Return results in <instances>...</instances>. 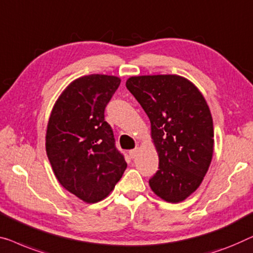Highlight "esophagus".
I'll return each instance as SVG.
<instances>
[{"instance_id": "1", "label": "esophagus", "mask_w": 253, "mask_h": 253, "mask_svg": "<svg viewBox=\"0 0 253 253\" xmlns=\"http://www.w3.org/2000/svg\"><path fill=\"white\" fill-rule=\"evenodd\" d=\"M138 152H139V149H138V148L131 149V151L129 152V155H130V157H131V159H134V157L138 155Z\"/></svg>"}]
</instances>
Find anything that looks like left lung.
Segmentation results:
<instances>
[{
  "instance_id": "1",
  "label": "left lung",
  "mask_w": 253,
  "mask_h": 253,
  "mask_svg": "<svg viewBox=\"0 0 253 253\" xmlns=\"http://www.w3.org/2000/svg\"><path fill=\"white\" fill-rule=\"evenodd\" d=\"M126 85L151 121L159 170L149 186L167 202H181L200 187L210 167V108L195 84L179 75L131 76Z\"/></svg>"
}]
</instances>
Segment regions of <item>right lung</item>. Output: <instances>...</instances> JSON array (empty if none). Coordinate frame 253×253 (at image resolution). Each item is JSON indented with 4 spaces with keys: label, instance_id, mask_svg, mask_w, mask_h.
Masks as SVG:
<instances>
[{
    "label": "right lung",
    "instance_id": "1",
    "mask_svg": "<svg viewBox=\"0 0 253 253\" xmlns=\"http://www.w3.org/2000/svg\"><path fill=\"white\" fill-rule=\"evenodd\" d=\"M120 83L118 76L104 74L74 80L57 99L47 122L45 149L53 173L85 203L107 197L126 169L104 114Z\"/></svg>",
    "mask_w": 253,
    "mask_h": 253
}]
</instances>
